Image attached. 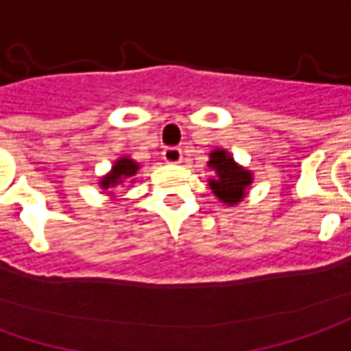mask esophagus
I'll return each mask as SVG.
<instances>
[{
  "label": "esophagus",
  "mask_w": 351,
  "mask_h": 351,
  "mask_svg": "<svg viewBox=\"0 0 351 351\" xmlns=\"http://www.w3.org/2000/svg\"><path fill=\"white\" fill-rule=\"evenodd\" d=\"M162 156H164V160H166L167 164H180L182 162V149L178 148V146H166L164 152H162Z\"/></svg>",
  "instance_id": "obj_1"
}]
</instances>
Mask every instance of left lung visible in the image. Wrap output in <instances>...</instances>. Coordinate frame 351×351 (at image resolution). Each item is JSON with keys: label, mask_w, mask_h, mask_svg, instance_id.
Masks as SVG:
<instances>
[{"label": "left lung", "mask_w": 351, "mask_h": 351, "mask_svg": "<svg viewBox=\"0 0 351 351\" xmlns=\"http://www.w3.org/2000/svg\"><path fill=\"white\" fill-rule=\"evenodd\" d=\"M209 166L215 167V171H217V180L209 182L213 193L221 202L229 203V205L241 202L245 195V189L251 185V173L237 166L233 158L223 149H215L211 154Z\"/></svg>", "instance_id": "obj_1"}]
</instances>
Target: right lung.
<instances>
[{"label": "right lung", "instance_id": "1", "mask_svg": "<svg viewBox=\"0 0 351 351\" xmlns=\"http://www.w3.org/2000/svg\"><path fill=\"white\" fill-rule=\"evenodd\" d=\"M138 171V164L136 162H132L128 158H122V160H118L112 167V171L106 176V178H102L100 180V185L104 187V189H108V187H114V185L122 184L126 178H132L134 173Z\"/></svg>", "mask_w": 351, "mask_h": 351}]
</instances>
